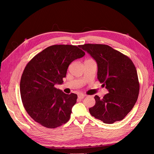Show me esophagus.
<instances>
[{
	"mask_svg": "<svg viewBox=\"0 0 154 154\" xmlns=\"http://www.w3.org/2000/svg\"><path fill=\"white\" fill-rule=\"evenodd\" d=\"M85 97V95L84 94H82V93H80V94H78V98H79V99H83Z\"/></svg>",
	"mask_w": 154,
	"mask_h": 154,
	"instance_id": "obj_1",
	"label": "esophagus"
}]
</instances>
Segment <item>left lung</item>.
I'll use <instances>...</instances> for the list:
<instances>
[{"mask_svg": "<svg viewBox=\"0 0 154 154\" xmlns=\"http://www.w3.org/2000/svg\"><path fill=\"white\" fill-rule=\"evenodd\" d=\"M80 48L96 61L97 78L109 91L103 98L95 95L90 114L105 124L124 119L138 99L140 84L135 65L121 52L104 44H87Z\"/></svg>", "mask_w": 154, "mask_h": 154, "instance_id": "left-lung-1", "label": "left lung"}]
</instances>
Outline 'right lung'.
<instances>
[{"mask_svg":"<svg viewBox=\"0 0 154 154\" xmlns=\"http://www.w3.org/2000/svg\"><path fill=\"white\" fill-rule=\"evenodd\" d=\"M85 55L76 45H54L28 62L22 75L20 90L24 109L35 122L48 128L68 122L77 95L65 94L55 85L63 83L69 64Z\"/></svg>","mask_w":154,"mask_h":154,"instance_id":"add662e5","label":"right lung"}]
</instances>
